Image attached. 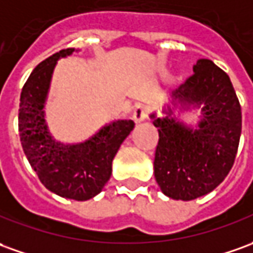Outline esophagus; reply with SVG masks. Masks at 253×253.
<instances>
[{
	"mask_svg": "<svg viewBox=\"0 0 253 253\" xmlns=\"http://www.w3.org/2000/svg\"><path fill=\"white\" fill-rule=\"evenodd\" d=\"M133 121L136 124L143 123L144 120L147 118V109L144 106H137L135 111H133Z\"/></svg>",
	"mask_w": 253,
	"mask_h": 253,
	"instance_id": "34e87169",
	"label": "esophagus"
}]
</instances>
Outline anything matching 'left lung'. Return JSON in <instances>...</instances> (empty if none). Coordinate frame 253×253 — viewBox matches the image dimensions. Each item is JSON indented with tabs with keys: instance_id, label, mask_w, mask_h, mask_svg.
Returning <instances> with one entry per match:
<instances>
[{
	"instance_id": "obj_1",
	"label": "left lung",
	"mask_w": 253,
	"mask_h": 253,
	"mask_svg": "<svg viewBox=\"0 0 253 253\" xmlns=\"http://www.w3.org/2000/svg\"><path fill=\"white\" fill-rule=\"evenodd\" d=\"M193 71L170 92L163 116L150 114L160 133L154 176L165 196L182 201L208 194L229 175L243 125L241 106L229 76L210 59H200ZM193 109L202 111L196 127L177 118Z\"/></svg>"
}]
</instances>
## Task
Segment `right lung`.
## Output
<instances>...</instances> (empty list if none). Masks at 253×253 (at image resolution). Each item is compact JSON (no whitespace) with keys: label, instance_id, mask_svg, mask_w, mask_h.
<instances>
[{"label":"right lung","instance_id":"1","mask_svg":"<svg viewBox=\"0 0 253 253\" xmlns=\"http://www.w3.org/2000/svg\"><path fill=\"white\" fill-rule=\"evenodd\" d=\"M73 52L78 50H60L33 70L20 93L19 136L31 168L46 189L63 198L86 201L109 182L111 163L135 123L111 121L81 143H63L52 136L45 120L50 81L57 60Z\"/></svg>","mask_w":253,"mask_h":253}]
</instances>
